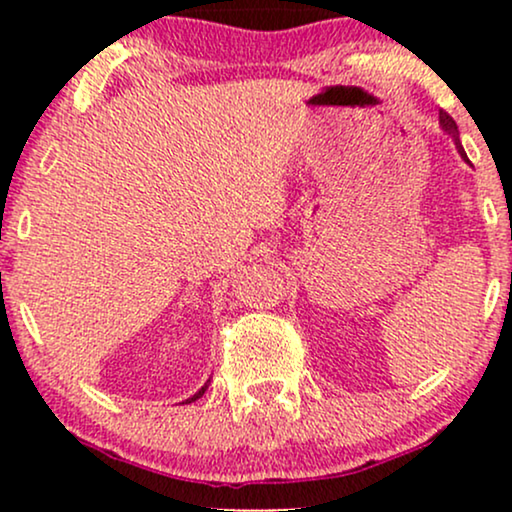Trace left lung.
Returning <instances> with one entry per match:
<instances>
[{"instance_id": "left-lung-1", "label": "left lung", "mask_w": 512, "mask_h": 512, "mask_svg": "<svg viewBox=\"0 0 512 512\" xmlns=\"http://www.w3.org/2000/svg\"><path fill=\"white\" fill-rule=\"evenodd\" d=\"M440 127H443V132L445 134H450L452 137V142H455V146H457V151H460V156L464 158V161L469 163V158H467V154H464V149H462V142H460V132H457V125H455V120H452V117L445 113V110H440Z\"/></svg>"}]
</instances>
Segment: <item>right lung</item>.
Listing matches in <instances>:
<instances>
[{"label": "right lung", "instance_id": "obj_1", "mask_svg": "<svg viewBox=\"0 0 512 512\" xmlns=\"http://www.w3.org/2000/svg\"><path fill=\"white\" fill-rule=\"evenodd\" d=\"M207 387H209V385H204V387H202V390H199V392H195V395H192L190 399H185V402H187V404H190V402H195V399H199V397H202V395H204V390H207Z\"/></svg>", "mask_w": 512, "mask_h": 512}]
</instances>
